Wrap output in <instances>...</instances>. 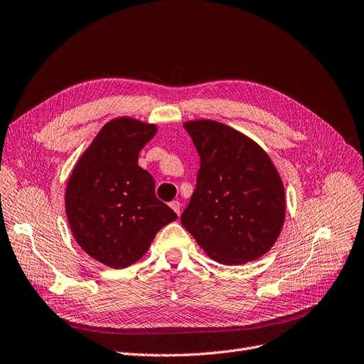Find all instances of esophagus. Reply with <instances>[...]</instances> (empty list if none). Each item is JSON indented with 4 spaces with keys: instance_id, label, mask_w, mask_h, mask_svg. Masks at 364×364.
<instances>
[{
    "instance_id": "esophagus-1",
    "label": "esophagus",
    "mask_w": 364,
    "mask_h": 364,
    "mask_svg": "<svg viewBox=\"0 0 364 364\" xmlns=\"http://www.w3.org/2000/svg\"><path fill=\"white\" fill-rule=\"evenodd\" d=\"M170 207L173 210H175V213L178 215V216H181V203L179 201H171L170 203Z\"/></svg>"
}]
</instances>
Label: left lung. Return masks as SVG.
Returning a JSON list of instances; mask_svg holds the SVG:
<instances>
[{
    "label": "left lung",
    "mask_w": 364,
    "mask_h": 364,
    "mask_svg": "<svg viewBox=\"0 0 364 364\" xmlns=\"http://www.w3.org/2000/svg\"><path fill=\"white\" fill-rule=\"evenodd\" d=\"M200 155L197 186L181 222L204 253L223 265L264 256L286 219L280 173L265 149L213 119L183 123Z\"/></svg>",
    "instance_id": "8db88e82"
}]
</instances>
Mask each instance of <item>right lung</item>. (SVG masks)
Here are the masks:
<instances>
[{
	"mask_svg": "<svg viewBox=\"0 0 364 364\" xmlns=\"http://www.w3.org/2000/svg\"><path fill=\"white\" fill-rule=\"evenodd\" d=\"M157 124L132 117L109 119L75 163L65 189V212L78 246L119 269L148 252L178 216L155 197V182L139 160Z\"/></svg>",
	"mask_w": 364,
	"mask_h": 364,
	"instance_id": "right-lung-1",
	"label": "right lung"
}]
</instances>
